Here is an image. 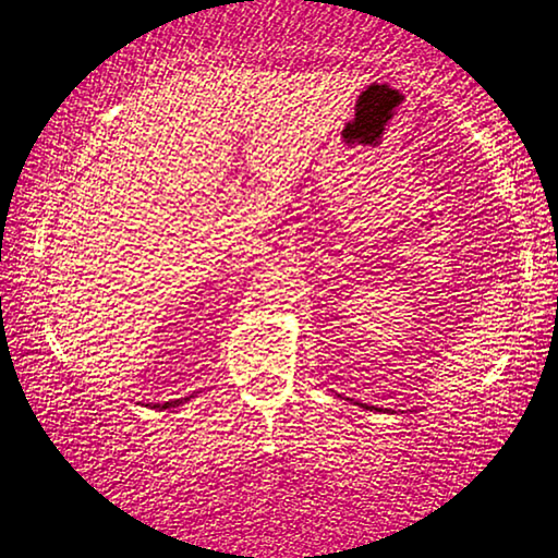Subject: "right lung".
I'll list each match as a JSON object with an SVG mask.
<instances>
[{
    "label": "right lung",
    "instance_id": "1",
    "mask_svg": "<svg viewBox=\"0 0 558 558\" xmlns=\"http://www.w3.org/2000/svg\"><path fill=\"white\" fill-rule=\"evenodd\" d=\"M182 404V401H167V404H157V409H169V407H177Z\"/></svg>",
    "mask_w": 558,
    "mask_h": 558
}]
</instances>
